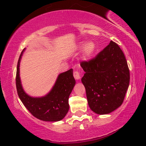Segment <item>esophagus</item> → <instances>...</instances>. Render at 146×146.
I'll use <instances>...</instances> for the list:
<instances>
[{
  "mask_svg": "<svg viewBox=\"0 0 146 146\" xmlns=\"http://www.w3.org/2000/svg\"><path fill=\"white\" fill-rule=\"evenodd\" d=\"M74 77L75 78V79H76V80H79V79L80 78V74L78 71H74Z\"/></svg>",
  "mask_w": 146,
  "mask_h": 146,
  "instance_id": "obj_1",
  "label": "esophagus"
}]
</instances>
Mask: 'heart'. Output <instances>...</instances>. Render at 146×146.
<instances>
[{
  "label": "heart",
  "mask_w": 146,
  "mask_h": 146,
  "mask_svg": "<svg viewBox=\"0 0 146 146\" xmlns=\"http://www.w3.org/2000/svg\"><path fill=\"white\" fill-rule=\"evenodd\" d=\"M79 50H82V57L84 60H90L93 57L96 50V45L93 41H88L86 43L84 42L79 43Z\"/></svg>",
  "instance_id": "heart-1"
}]
</instances>
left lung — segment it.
I'll return each instance as SVG.
<instances>
[{
	"instance_id": "8db88e82",
	"label": "left lung",
	"mask_w": 146,
	"mask_h": 146,
	"mask_svg": "<svg viewBox=\"0 0 146 146\" xmlns=\"http://www.w3.org/2000/svg\"><path fill=\"white\" fill-rule=\"evenodd\" d=\"M85 74L81 81L90 109L109 114L122 105L129 84V70L123 52L111 41L94 59L82 62Z\"/></svg>"
}]
</instances>
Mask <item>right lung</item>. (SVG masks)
<instances>
[{
	"mask_svg": "<svg viewBox=\"0 0 146 146\" xmlns=\"http://www.w3.org/2000/svg\"><path fill=\"white\" fill-rule=\"evenodd\" d=\"M25 48L19 59L16 75V86L20 100L27 110L36 118L44 121H59L68 112V98L75 86L73 69L60 74L50 92L41 97L27 94L22 86L20 78V62Z\"/></svg>",
	"mask_w": 146,
	"mask_h": 146,
	"instance_id": "add662e5",
	"label": "right lung"
}]
</instances>
